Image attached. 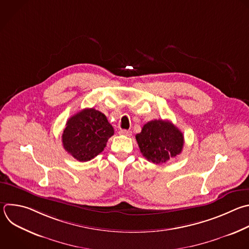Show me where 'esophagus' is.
Instances as JSON below:
<instances>
[{
    "instance_id": "1",
    "label": "esophagus",
    "mask_w": 249,
    "mask_h": 249,
    "mask_svg": "<svg viewBox=\"0 0 249 249\" xmlns=\"http://www.w3.org/2000/svg\"><path fill=\"white\" fill-rule=\"evenodd\" d=\"M119 134H120V135H124V136H131V135H132V132L129 131V130H120V131H119Z\"/></svg>"
}]
</instances>
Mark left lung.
<instances>
[{"label":"left lung","instance_id":"8db88e82","mask_svg":"<svg viewBox=\"0 0 249 249\" xmlns=\"http://www.w3.org/2000/svg\"><path fill=\"white\" fill-rule=\"evenodd\" d=\"M142 154L154 164L166 163L179 155L184 146L183 133L168 120H152L136 135Z\"/></svg>","mask_w":249,"mask_h":249}]
</instances>
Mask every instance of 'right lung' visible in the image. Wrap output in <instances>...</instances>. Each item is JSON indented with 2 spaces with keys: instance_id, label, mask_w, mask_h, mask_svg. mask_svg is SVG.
I'll return each instance as SVG.
<instances>
[{
  "instance_id": "add662e5",
  "label": "right lung",
  "mask_w": 249,
  "mask_h": 249,
  "mask_svg": "<svg viewBox=\"0 0 249 249\" xmlns=\"http://www.w3.org/2000/svg\"><path fill=\"white\" fill-rule=\"evenodd\" d=\"M113 134V127L104 113L95 108H85L66 122L62 145L75 159L85 162L100 154Z\"/></svg>"
}]
</instances>
